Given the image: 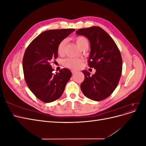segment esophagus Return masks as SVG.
Segmentation results:
<instances>
[{
	"mask_svg": "<svg viewBox=\"0 0 146 146\" xmlns=\"http://www.w3.org/2000/svg\"><path fill=\"white\" fill-rule=\"evenodd\" d=\"M71 72H72V74H75L77 73V71H76V70H71Z\"/></svg>",
	"mask_w": 146,
	"mask_h": 146,
	"instance_id": "1",
	"label": "esophagus"
}]
</instances>
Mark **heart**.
I'll return each instance as SVG.
<instances>
[{"instance_id":"b5f03b06","label":"heart","mask_w":146,"mask_h":146,"mask_svg":"<svg viewBox=\"0 0 146 146\" xmlns=\"http://www.w3.org/2000/svg\"><path fill=\"white\" fill-rule=\"evenodd\" d=\"M78 47L82 50L84 47L88 46V39L84 36H78L75 38ZM66 44V41L62 40L58 45L57 47V53L58 55H62L64 53V46ZM83 61L80 58H68L63 61V65L65 67L72 69H78L81 68L82 66Z\"/></svg>"}]
</instances>
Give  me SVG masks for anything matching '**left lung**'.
I'll return each instance as SVG.
<instances>
[{
	"instance_id": "1",
	"label": "left lung",
	"mask_w": 146,
	"mask_h": 146,
	"mask_svg": "<svg viewBox=\"0 0 146 146\" xmlns=\"http://www.w3.org/2000/svg\"><path fill=\"white\" fill-rule=\"evenodd\" d=\"M76 34L89 39L91 51L88 63L96 70L92 76L83 70L85 79L80 85L81 90L88 99L103 100L113 93L120 80L122 70L120 51L111 37L99 27L79 29Z\"/></svg>"
}]
</instances>
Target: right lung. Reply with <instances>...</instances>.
Here are the masks:
<instances>
[{"label":"right lung","mask_w":146,"mask_h":146,"mask_svg":"<svg viewBox=\"0 0 146 146\" xmlns=\"http://www.w3.org/2000/svg\"><path fill=\"white\" fill-rule=\"evenodd\" d=\"M75 29L47 30L31 42L24 53L23 68L29 89L40 100L50 103L63 94L66 83L72 76L68 69L54 74L50 63L58 56V44Z\"/></svg>","instance_id":"add662e5"}]
</instances>
